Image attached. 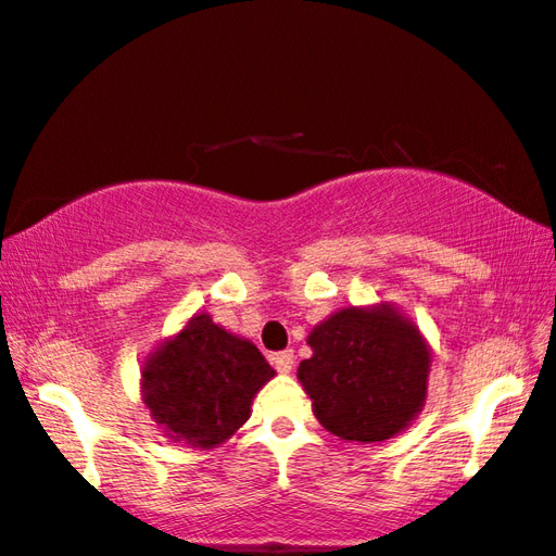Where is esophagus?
<instances>
[{"mask_svg":"<svg viewBox=\"0 0 556 556\" xmlns=\"http://www.w3.org/2000/svg\"><path fill=\"white\" fill-rule=\"evenodd\" d=\"M271 359H275V367H277L281 375L292 372V367H294V353H292V350H281V353H277Z\"/></svg>","mask_w":556,"mask_h":556,"instance_id":"obj_1","label":"esophagus"}]
</instances>
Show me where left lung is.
Here are the masks:
<instances>
[{
    "label": "left lung",
    "instance_id": "obj_1",
    "mask_svg": "<svg viewBox=\"0 0 556 556\" xmlns=\"http://www.w3.org/2000/svg\"><path fill=\"white\" fill-rule=\"evenodd\" d=\"M296 378L327 431L375 443L401 433L426 401L431 355L416 325L388 304L340 309L309 334Z\"/></svg>",
    "mask_w": 556,
    "mask_h": 556
}]
</instances>
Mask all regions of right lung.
<instances>
[{"label":"right lung","instance_id":"right-lung-1","mask_svg":"<svg viewBox=\"0 0 556 556\" xmlns=\"http://www.w3.org/2000/svg\"><path fill=\"white\" fill-rule=\"evenodd\" d=\"M275 370L249 340L197 315L143 365V401L174 441L214 448L247 424Z\"/></svg>","mask_w":556,"mask_h":556}]
</instances>
